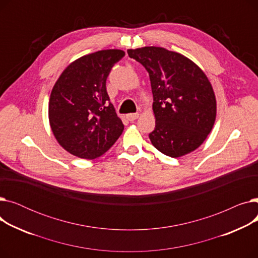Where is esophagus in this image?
I'll list each match as a JSON object with an SVG mask.
<instances>
[{"label":"esophagus","instance_id":"1","mask_svg":"<svg viewBox=\"0 0 258 258\" xmlns=\"http://www.w3.org/2000/svg\"><path fill=\"white\" fill-rule=\"evenodd\" d=\"M138 117H139V114H138V113H133V114H127V115H126V118H127L130 121L136 120V119H138Z\"/></svg>","mask_w":258,"mask_h":258}]
</instances>
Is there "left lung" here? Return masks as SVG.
Masks as SVG:
<instances>
[{
	"label": "left lung",
	"mask_w": 258,
	"mask_h": 258,
	"mask_svg": "<svg viewBox=\"0 0 258 258\" xmlns=\"http://www.w3.org/2000/svg\"><path fill=\"white\" fill-rule=\"evenodd\" d=\"M148 72L156 127L150 134L159 152L179 158L196 151L210 134L216 99L206 74L191 59L162 47L128 49Z\"/></svg>",
	"instance_id": "obj_1"
}]
</instances>
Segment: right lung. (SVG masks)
<instances>
[{"label":"right lung","mask_w":258,"mask_h":258,"mask_svg":"<svg viewBox=\"0 0 258 258\" xmlns=\"http://www.w3.org/2000/svg\"><path fill=\"white\" fill-rule=\"evenodd\" d=\"M125 55L107 49L72 61L53 86L49 122L54 137L71 155L93 160L105 154L124 130L106 93L112 67Z\"/></svg>","instance_id":"obj_1"}]
</instances>
